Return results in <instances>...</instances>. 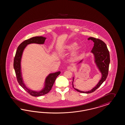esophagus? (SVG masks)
<instances>
[{
	"instance_id": "esophagus-1",
	"label": "esophagus",
	"mask_w": 125,
	"mask_h": 125,
	"mask_svg": "<svg viewBox=\"0 0 125 125\" xmlns=\"http://www.w3.org/2000/svg\"><path fill=\"white\" fill-rule=\"evenodd\" d=\"M67 69L68 71H73V68L72 66H68L67 67Z\"/></svg>"
}]
</instances>
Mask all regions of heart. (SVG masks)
<instances>
[{"label":"heart","mask_w":125,"mask_h":125,"mask_svg":"<svg viewBox=\"0 0 125 125\" xmlns=\"http://www.w3.org/2000/svg\"><path fill=\"white\" fill-rule=\"evenodd\" d=\"M77 45H78V44L76 42H71L68 44H67L65 46V50L67 52L72 51L75 48V47H77ZM78 54H79V51L77 49L76 50H75L73 52V53L72 54V56L74 59H76L78 57Z\"/></svg>","instance_id":"obj_1"}]
</instances>
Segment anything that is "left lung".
I'll return each mask as SVG.
<instances>
[{"label": "left lung", "mask_w": 125, "mask_h": 125, "mask_svg": "<svg viewBox=\"0 0 125 125\" xmlns=\"http://www.w3.org/2000/svg\"><path fill=\"white\" fill-rule=\"evenodd\" d=\"M88 40H91L94 42V47L91 52L94 56L95 64L101 73L102 78L94 88L88 91H80L74 88L73 86L74 78H73V85L74 89L78 92L87 94L95 91L106 80L108 76L109 65L110 63V55L106 44L103 41L94 37H89ZM82 61L83 60H81L79 63H82Z\"/></svg>", "instance_id": "left-lung-1"}]
</instances>
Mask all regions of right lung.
I'll list each match as a JSON object with an SVG mask.
<instances>
[{"instance_id": "1", "label": "right lung", "mask_w": 125, "mask_h": 125, "mask_svg": "<svg viewBox=\"0 0 125 125\" xmlns=\"http://www.w3.org/2000/svg\"><path fill=\"white\" fill-rule=\"evenodd\" d=\"M46 39V38L43 36H35L24 41L21 43L17 47L14 60L13 66L17 76V81L22 88H23L30 95L33 96H42L48 93L52 89V87L55 82L56 78L60 73V72L59 71L55 73L49 74L46 78L44 88L41 91H39L31 90L28 88L24 83L22 78L21 66V61L23 50L28 45L31 43L43 44L45 42Z\"/></svg>"}]
</instances>
